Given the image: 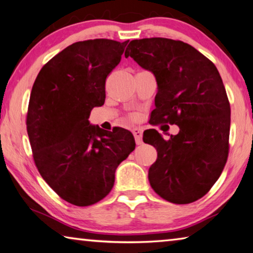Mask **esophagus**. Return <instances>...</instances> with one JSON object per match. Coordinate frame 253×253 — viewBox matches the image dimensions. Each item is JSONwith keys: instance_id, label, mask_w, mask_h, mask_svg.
<instances>
[{"instance_id": "34e87169", "label": "esophagus", "mask_w": 253, "mask_h": 253, "mask_svg": "<svg viewBox=\"0 0 253 253\" xmlns=\"http://www.w3.org/2000/svg\"><path fill=\"white\" fill-rule=\"evenodd\" d=\"M132 134H134L136 144L140 145L142 142V130L140 129V128H135V129L132 130Z\"/></svg>"}]
</instances>
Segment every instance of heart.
Instances as JSON below:
<instances>
[{"mask_svg":"<svg viewBox=\"0 0 253 253\" xmlns=\"http://www.w3.org/2000/svg\"><path fill=\"white\" fill-rule=\"evenodd\" d=\"M132 119H135L134 116H129V121H132Z\"/></svg>","mask_w":253,"mask_h":253,"instance_id":"b5f03b06","label":"heart"}]
</instances>
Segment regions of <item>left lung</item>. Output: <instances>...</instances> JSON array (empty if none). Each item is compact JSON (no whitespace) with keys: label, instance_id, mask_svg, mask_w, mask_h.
Returning a JSON list of instances; mask_svg holds the SVG:
<instances>
[{"label":"left lung","instance_id":"obj_1","mask_svg":"<svg viewBox=\"0 0 253 253\" xmlns=\"http://www.w3.org/2000/svg\"><path fill=\"white\" fill-rule=\"evenodd\" d=\"M128 56L157 80L151 124L179 126L169 140L156 129L144 132L142 140L157 150L150 186L169 203H194L211 189L228 159L230 104L221 76L209 58L181 41L134 40Z\"/></svg>","mask_w":253,"mask_h":253}]
</instances>
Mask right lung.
I'll use <instances>...</instances> for the list:
<instances>
[{"label":"right lung","instance_id":"1","mask_svg":"<svg viewBox=\"0 0 253 253\" xmlns=\"http://www.w3.org/2000/svg\"><path fill=\"white\" fill-rule=\"evenodd\" d=\"M128 41L95 39L67 46L49 59L32 87L26 129L34 163L47 185L79 207L105 198L118 165L135 149L131 132L89 125L106 98L107 76Z\"/></svg>","mask_w":253,"mask_h":253}]
</instances>
